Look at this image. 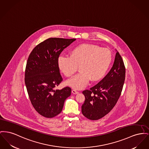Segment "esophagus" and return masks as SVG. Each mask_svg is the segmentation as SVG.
<instances>
[{
  "mask_svg": "<svg viewBox=\"0 0 149 149\" xmlns=\"http://www.w3.org/2000/svg\"><path fill=\"white\" fill-rule=\"evenodd\" d=\"M72 93L73 94H74V95H76V94H78L79 93V92L76 91V90H75V89H73V90H72Z\"/></svg>",
  "mask_w": 149,
  "mask_h": 149,
  "instance_id": "1",
  "label": "esophagus"
}]
</instances>
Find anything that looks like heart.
Masks as SVG:
<instances>
[{
  "mask_svg": "<svg viewBox=\"0 0 149 149\" xmlns=\"http://www.w3.org/2000/svg\"><path fill=\"white\" fill-rule=\"evenodd\" d=\"M112 60V53L109 49L95 44H82L71 50L70 57L60 55L57 64L67 77H71L79 66L80 72L69 79L66 84L74 89H81L87 85L90 80L97 81L102 79Z\"/></svg>",
  "mask_w": 149,
  "mask_h": 149,
  "instance_id": "b5f03b06",
  "label": "heart"
}]
</instances>
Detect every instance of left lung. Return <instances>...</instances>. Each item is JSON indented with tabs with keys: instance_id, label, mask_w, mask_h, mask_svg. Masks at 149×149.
<instances>
[{
	"instance_id": "1",
	"label": "left lung",
	"mask_w": 149,
	"mask_h": 149,
	"mask_svg": "<svg viewBox=\"0 0 149 149\" xmlns=\"http://www.w3.org/2000/svg\"><path fill=\"white\" fill-rule=\"evenodd\" d=\"M125 68L117 51L114 64L105 78L89 90L83 91L85 101L81 112L87 118L96 120L108 114L116 105L122 91Z\"/></svg>"
}]
</instances>
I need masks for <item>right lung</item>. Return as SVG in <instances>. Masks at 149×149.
Listing matches in <instances>:
<instances>
[{"label": "right lung", "instance_id": "add662e5", "mask_svg": "<svg viewBox=\"0 0 149 149\" xmlns=\"http://www.w3.org/2000/svg\"><path fill=\"white\" fill-rule=\"evenodd\" d=\"M76 39L51 38L37 45L30 54L25 83L31 104L41 115L51 118L62 110L71 95L69 87L54 89L62 81L57 59L62 51Z\"/></svg>", "mask_w": 149, "mask_h": 149}]
</instances>
